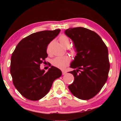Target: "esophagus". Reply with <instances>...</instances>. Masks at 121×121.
<instances>
[{"label":"esophagus","mask_w":121,"mask_h":121,"mask_svg":"<svg viewBox=\"0 0 121 121\" xmlns=\"http://www.w3.org/2000/svg\"><path fill=\"white\" fill-rule=\"evenodd\" d=\"M65 74H66V72H65V71L63 70V71H62V74H63V75H65Z\"/></svg>","instance_id":"obj_1"}]
</instances>
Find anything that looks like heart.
<instances>
[{"instance_id":"obj_1","label":"heart","mask_w":121,"mask_h":121,"mask_svg":"<svg viewBox=\"0 0 121 121\" xmlns=\"http://www.w3.org/2000/svg\"><path fill=\"white\" fill-rule=\"evenodd\" d=\"M59 41L60 44L64 47L69 46L70 41L69 38L65 35H61L59 38ZM71 53L73 54H75L77 53V49L75 48H72L71 49ZM70 62V59L68 56H61V57H57L53 59L52 61V65L58 68L63 69L68 65Z\"/></svg>"}]
</instances>
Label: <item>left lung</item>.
<instances>
[{
    "label": "left lung",
    "instance_id": "left-lung-1",
    "mask_svg": "<svg viewBox=\"0 0 121 121\" xmlns=\"http://www.w3.org/2000/svg\"><path fill=\"white\" fill-rule=\"evenodd\" d=\"M65 34L73 41L77 52L70 66L77 69L69 72L74 80L68 88L77 98L89 100L100 92L108 78V49L98 34L86 28H69Z\"/></svg>",
    "mask_w": 121,
    "mask_h": 121
}]
</instances>
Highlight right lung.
Returning <instances> with one entry per match:
<instances>
[{
    "label": "right lung",
    "mask_w": 121,
    "mask_h": 121,
    "mask_svg": "<svg viewBox=\"0 0 121 121\" xmlns=\"http://www.w3.org/2000/svg\"><path fill=\"white\" fill-rule=\"evenodd\" d=\"M60 31L45 30L30 35L21 39L13 52L10 63L13 82L26 99H42L49 92L54 80L62 75L60 69L53 66L46 73L40 69V64L48 57V44Z\"/></svg>",
    "instance_id": "add662e5"
}]
</instances>
